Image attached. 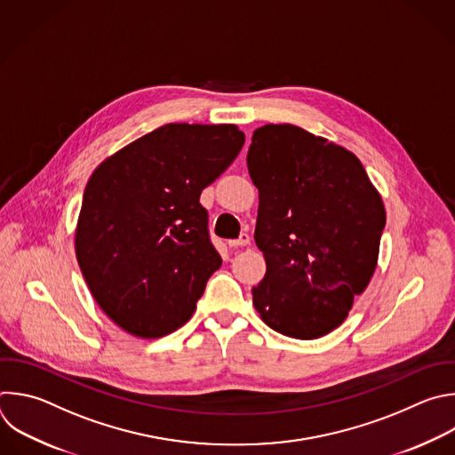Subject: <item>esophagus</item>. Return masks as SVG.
<instances>
[{"mask_svg":"<svg viewBox=\"0 0 455 455\" xmlns=\"http://www.w3.org/2000/svg\"><path fill=\"white\" fill-rule=\"evenodd\" d=\"M250 244V235L246 232H241V235L237 239H230L228 246L237 248V246H248Z\"/></svg>","mask_w":455,"mask_h":455,"instance_id":"esophagus-1","label":"esophagus"}]
</instances>
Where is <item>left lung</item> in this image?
<instances>
[{
    "label": "left lung",
    "instance_id": "obj_1",
    "mask_svg": "<svg viewBox=\"0 0 455 455\" xmlns=\"http://www.w3.org/2000/svg\"><path fill=\"white\" fill-rule=\"evenodd\" d=\"M246 163L266 259L253 306L283 336L322 338L373 276L386 227L380 195L352 151L294 124L257 128Z\"/></svg>",
    "mask_w": 455,
    "mask_h": 455
}]
</instances>
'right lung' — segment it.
<instances>
[{
	"instance_id": "1",
	"label": "right lung",
	"mask_w": 455,
	"mask_h": 455,
	"mask_svg": "<svg viewBox=\"0 0 455 455\" xmlns=\"http://www.w3.org/2000/svg\"><path fill=\"white\" fill-rule=\"evenodd\" d=\"M235 124L170 123L130 142L89 179L75 248L103 313L137 338H163L196 309L221 266L202 191L237 157Z\"/></svg>"
}]
</instances>
